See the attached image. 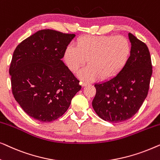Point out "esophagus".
Here are the masks:
<instances>
[{"label":"esophagus","instance_id":"34e87169","mask_svg":"<svg viewBox=\"0 0 160 160\" xmlns=\"http://www.w3.org/2000/svg\"><path fill=\"white\" fill-rule=\"evenodd\" d=\"M81 84H82V87H86L87 85H88L89 84H88V83H87V82H81Z\"/></svg>","mask_w":160,"mask_h":160}]
</instances>
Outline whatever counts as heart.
Listing matches in <instances>:
<instances>
[{"label":"heart","mask_w":160,"mask_h":160,"mask_svg":"<svg viewBox=\"0 0 160 160\" xmlns=\"http://www.w3.org/2000/svg\"><path fill=\"white\" fill-rule=\"evenodd\" d=\"M130 41L122 36H83L76 41V47L65 49L64 60L70 71L76 73L88 60V67L78 73L86 82L101 78L111 80L119 75L130 59Z\"/></svg>","instance_id":"b5f03b06"}]
</instances>
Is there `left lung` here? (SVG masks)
Instances as JSON below:
<instances>
[{"mask_svg": "<svg viewBox=\"0 0 160 160\" xmlns=\"http://www.w3.org/2000/svg\"><path fill=\"white\" fill-rule=\"evenodd\" d=\"M131 54L126 66L111 80L95 84L92 107L105 121L118 123L138 112L148 95L152 65L145 43L128 33Z\"/></svg>", "mask_w": 160, "mask_h": 160, "instance_id": "8db88e82", "label": "left lung"}]
</instances>
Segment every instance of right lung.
<instances>
[{
	"label": "right lung",
	"mask_w": 160,
	"mask_h": 160,
	"mask_svg": "<svg viewBox=\"0 0 160 160\" xmlns=\"http://www.w3.org/2000/svg\"><path fill=\"white\" fill-rule=\"evenodd\" d=\"M75 36L41 30L14 50L9 68L13 95L24 111L39 122L62 117L82 88L62 60Z\"/></svg>",
	"instance_id": "obj_1"
}]
</instances>
